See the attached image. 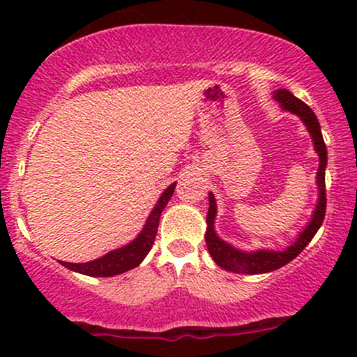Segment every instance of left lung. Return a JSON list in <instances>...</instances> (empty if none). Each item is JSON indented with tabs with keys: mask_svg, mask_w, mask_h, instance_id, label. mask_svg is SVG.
Returning <instances> with one entry per match:
<instances>
[{
	"mask_svg": "<svg viewBox=\"0 0 357 357\" xmlns=\"http://www.w3.org/2000/svg\"><path fill=\"white\" fill-rule=\"evenodd\" d=\"M273 98L280 103L283 110L291 112L297 115L304 126L307 128L309 135H311L312 143H314V150L319 157V167L316 172V183H318V204H316L314 212H312L311 221L307 222L304 229L298 233L294 243L283 250H269V248H259V250H242V248L233 247L231 243L225 242L219 238L215 233L214 221L215 214H218V205L212 193H208V212H207V231H205V243H207L208 254L214 259L218 266H221L226 271L240 273V275H262V273L275 271V269L282 268V266L289 264L294 261L305 247L309 245L318 229L321 228L323 219H325L326 211V195H325V169H326V145L323 142L321 126H319L318 117L314 112L309 109L302 100L294 96L289 89H276L273 93Z\"/></svg>",
	"mask_w": 357,
	"mask_h": 357,
	"instance_id": "8db88e82",
	"label": "left lung"
}]
</instances>
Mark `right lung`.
Segmentation results:
<instances>
[{
    "mask_svg": "<svg viewBox=\"0 0 357 357\" xmlns=\"http://www.w3.org/2000/svg\"><path fill=\"white\" fill-rule=\"evenodd\" d=\"M174 188H176V183H172V185H169L167 188L164 190L160 199L157 200L155 207H153L152 212H150L143 229L138 233V236H136L132 242L128 243V245L115 248V250L102 255V257L95 259V261L81 262V264H79V262L60 261V264L66 266V268L70 269V271L81 273V275H88V276H98V278L121 275V273H126L129 271V269L139 266L153 245V240H155L157 236L158 219H160V214L162 211H164L165 205H167V202L171 200L172 193H174Z\"/></svg>",
    "mask_w": 357,
    "mask_h": 357,
    "instance_id": "obj_1",
    "label": "right lung"
}]
</instances>
